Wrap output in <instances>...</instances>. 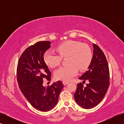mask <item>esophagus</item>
Returning <instances> with one entry per match:
<instances>
[{
	"label": "esophagus",
	"instance_id": "1",
	"mask_svg": "<svg viewBox=\"0 0 124 124\" xmlns=\"http://www.w3.org/2000/svg\"><path fill=\"white\" fill-rule=\"evenodd\" d=\"M68 83H69V82H68V81H63V84L64 85H67V84H68Z\"/></svg>",
	"mask_w": 124,
	"mask_h": 124
}]
</instances>
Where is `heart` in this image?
<instances>
[{
  "mask_svg": "<svg viewBox=\"0 0 124 124\" xmlns=\"http://www.w3.org/2000/svg\"><path fill=\"white\" fill-rule=\"evenodd\" d=\"M57 54L50 50L44 53V60L47 66L53 68L60 64L62 58H67V66L60 68L55 71L57 79L69 81L77 75L78 70H85L93 59V53L88 45L74 40H68L56 47Z\"/></svg>",
  "mask_w": 124,
  "mask_h": 124,
  "instance_id": "obj_1",
  "label": "heart"
}]
</instances>
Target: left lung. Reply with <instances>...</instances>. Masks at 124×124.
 <instances>
[{
	"instance_id": "1",
	"label": "left lung",
	"mask_w": 124,
	"mask_h": 124,
	"mask_svg": "<svg viewBox=\"0 0 124 124\" xmlns=\"http://www.w3.org/2000/svg\"><path fill=\"white\" fill-rule=\"evenodd\" d=\"M94 54L88 70L79 79L88 81L86 86L80 83L77 84L74 94L76 102L85 109H91L101 102L110 85V72L108 61L103 52L94 44Z\"/></svg>"
}]
</instances>
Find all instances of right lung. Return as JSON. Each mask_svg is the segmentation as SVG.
<instances>
[{"instance_id": "add662e5", "label": "right lung", "mask_w": 124, "mask_h": 124, "mask_svg": "<svg viewBox=\"0 0 124 124\" xmlns=\"http://www.w3.org/2000/svg\"><path fill=\"white\" fill-rule=\"evenodd\" d=\"M50 44L49 41H38L25 49L18 61L16 70L22 93L31 106L41 111H48L56 106L63 87L61 81L47 87L43 85L44 78L48 81L51 79V72L44 60Z\"/></svg>"}]
</instances>
